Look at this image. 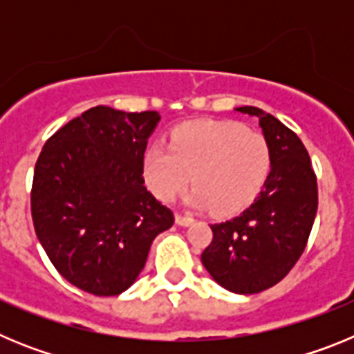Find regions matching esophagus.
Segmentation results:
<instances>
[{"label":"esophagus","instance_id":"1","mask_svg":"<svg viewBox=\"0 0 354 354\" xmlns=\"http://www.w3.org/2000/svg\"><path fill=\"white\" fill-rule=\"evenodd\" d=\"M193 218H189V216H183V214H177L175 216V223L180 225V227H189V225H193Z\"/></svg>","mask_w":354,"mask_h":354}]
</instances>
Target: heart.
I'll return each instance as SVG.
<instances>
[{"label": "heart", "mask_w": 354, "mask_h": 354, "mask_svg": "<svg viewBox=\"0 0 354 354\" xmlns=\"http://www.w3.org/2000/svg\"><path fill=\"white\" fill-rule=\"evenodd\" d=\"M271 170L268 140L239 122L195 120L171 131L168 147L152 145L145 154L150 189L165 202L193 189L187 204L232 214L255 198Z\"/></svg>", "instance_id": "b5f03b06"}]
</instances>
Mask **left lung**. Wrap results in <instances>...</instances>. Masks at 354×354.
I'll use <instances>...</instances> for the list:
<instances>
[{
    "instance_id": "1",
    "label": "left lung",
    "mask_w": 354,
    "mask_h": 354,
    "mask_svg": "<svg viewBox=\"0 0 354 354\" xmlns=\"http://www.w3.org/2000/svg\"><path fill=\"white\" fill-rule=\"evenodd\" d=\"M236 111L259 118L271 149V170L248 209L211 225L202 264L223 289L257 294L280 282L301 257L317 212V180L296 133L255 106Z\"/></svg>"
}]
</instances>
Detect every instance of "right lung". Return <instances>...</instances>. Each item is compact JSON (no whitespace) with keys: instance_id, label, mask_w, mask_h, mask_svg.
<instances>
[{"instance_id":"right-lung-1","label":"right lung","mask_w":354,"mask_h":354,"mask_svg":"<svg viewBox=\"0 0 354 354\" xmlns=\"http://www.w3.org/2000/svg\"><path fill=\"white\" fill-rule=\"evenodd\" d=\"M159 120L158 111L95 106L56 131L37 159V237L56 271L84 292L129 289L152 241L174 225L143 184V154Z\"/></svg>"}]
</instances>
